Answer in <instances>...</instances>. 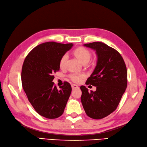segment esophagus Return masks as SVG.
Listing matches in <instances>:
<instances>
[{
	"label": "esophagus",
	"instance_id": "esophagus-1",
	"mask_svg": "<svg viewBox=\"0 0 147 147\" xmlns=\"http://www.w3.org/2000/svg\"><path fill=\"white\" fill-rule=\"evenodd\" d=\"M71 87H72L73 89H76V88H78V86H77V85L74 84H71Z\"/></svg>",
	"mask_w": 147,
	"mask_h": 147
}]
</instances>
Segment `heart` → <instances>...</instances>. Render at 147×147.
Listing matches in <instances>:
<instances>
[{"label": "heart", "mask_w": 147, "mask_h": 147, "mask_svg": "<svg viewBox=\"0 0 147 147\" xmlns=\"http://www.w3.org/2000/svg\"><path fill=\"white\" fill-rule=\"evenodd\" d=\"M74 53L76 56L79 59L82 63H87L89 62L91 59V54L88 49L84 48V47H78L74 51ZM68 58L67 54H64L63 56L61 57L59 61V66L63 67L65 66L66 61ZM85 77L84 74H77V73H71L69 75L70 79L75 83H79L82 79Z\"/></svg>", "instance_id": "obj_1"}]
</instances>
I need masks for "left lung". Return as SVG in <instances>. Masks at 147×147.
<instances>
[{"instance_id": "left-lung-1", "label": "left lung", "mask_w": 147, "mask_h": 147, "mask_svg": "<svg viewBox=\"0 0 147 147\" xmlns=\"http://www.w3.org/2000/svg\"><path fill=\"white\" fill-rule=\"evenodd\" d=\"M96 51L97 63L86 84L96 86L88 91L81 86V101L88 117L99 120L117 109L127 86V71L125 61L117 50L101 42L84 44Z\"/></svg>"}]
</instances>
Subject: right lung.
Instances as JSON below:
<instances>
[{
	"label": "right lung",
	"instance_id": "add662e5",
	"mask_svg": "<svg viewBox=\"0 0 147 147\" xmlns=\"http://www.w3.org/2000/svg\"><path fill=\"white\" fill-rule=\"evenodd\" d=\"M73 44L47 42L34 47L24 61L21 80L28 100L37 113L54 119L63 115L71 93V84L64 82L60 90L53 82L59 70L61 57Z\"/></svg>",
	"mask_w": 147,
	"mask_h": 147
}]
</instances>
